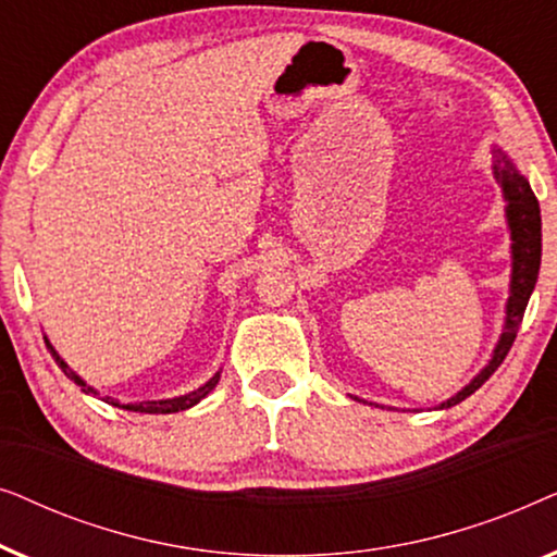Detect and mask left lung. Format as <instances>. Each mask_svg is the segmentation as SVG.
I'll list each match as a JSON object with an SVG mask.
<instances>
[{
	"label": "left lung",
	"mask_w": 557,
	"mask_h": 557,
	"mask_svg": "<svg viewBox=\"0 0 557 557\" xmlns=\"http://www.w3.org/2000/svg\"><path fill=\"white\" fill-rule=\"evenodd\" d=\"M494 177H497L502 195H505V215L509 225V238H512V281H509V299H507V317H505V332L494 347L492 360L486 368L471 380L467 387H461L454 398L441 403V408H451L456 403L467 400L471 393L479 391L486 380L494 375V370L505 362V357L512 347L520 330L524 309H528L530 294L537 284L540 273V256H543V223H540V202L535 193H532L530 182L517 172L502 149H494Z\"/></svg>",
	"instance_id": "8db88e82"
}]
</instances>
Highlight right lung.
<instances>
[{"mask_svg":"<svg viewBox=\"0 0 557 557\" xmlns=\"http://www.w3.org/2000/svg\"><path fill=\"white\" fill-rule=\"evenodd\" d=\"M48 349L52 352V357H55L58 368L63 370L65 375L73 380L75 385H81V391H83V393H94V395H98V391H94V387L86 385V380L78 377L71 368H67V362L63 360V357H60V355L55 352V347H52L50 342H48ZM218 380H220V372H215V375H212L205 385L197 387V391L187 393V395H180V398H170V400H141V403H126V406H124V403L113 400V398H103V400H106V403H111V406H119V408L134 410V413H177V410H187V408L197 406V403H200V400L205 398V395L212 393V387L218 385Z\"/></svg>","mask_w":557,"mask_h":557,"instance_id":"1","label":"right lung"}]
</instances>
